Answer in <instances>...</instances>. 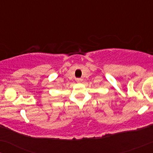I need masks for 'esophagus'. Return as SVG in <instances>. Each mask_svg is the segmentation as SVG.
Returning <instances> with one entry per match:
<instances>
[{"mask_svg":"<svg viewBox=\"0 0 153 153\" xmlns=\"http://www.w3.org/2000/svg\"><path fill=\"white\" fill-rule=\"evenodd\" d=\"M76 81L77 82H81L82 79L81 78H76Z\"/></svg>","mask_w":153,"mask_h":153,"instance_id":"34e87169","label":"esophagus"}]
</instances>
